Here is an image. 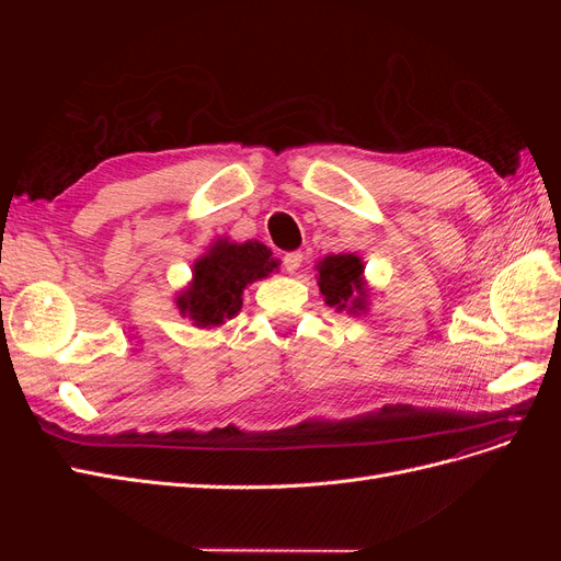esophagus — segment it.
<instances>
[{"instance_id":"obj_1","label":"esophagus","mask_w":561,"mask_h":561,"mask_svg":"<svg viewBox=\"0 0 561 561\" xmlns=\"http://www.w3.org/2000/svg\"><path fill=\"white\" fill-rule=\"evenodd\" d=\"M301 260H304L301 252H287L283 257V268L287 271V274H297V268L301 266Z\"/></svg>"}]
</instances>
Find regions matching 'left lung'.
Segmentation results:
<instances>
[{
    "label": "left lung",
    "instance_id": "obj_1",
    "mask_svg": "<svg viewBox=\"0 0 561 561\" xmlns=\"http://www.w3.org/2000/svg\"><path fill=\"white\" fill-rule=\"evenodd\" d=\"M316 268L320 295L325 297L328 307L348 313L367 309V283L363 278L365 264L358 254H328Z\"/></svg>",
    "mask_w": 561,
    "mask_h": 561
}]
</instances>
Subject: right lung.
<instances>
[{"label":"right lung","mask_w":561,"mask_h":561,"mask_svg":"<svg viewBox=\"0 0 561 561\" xmlns=\"http://www.w3.org/2000/svg\"><path fill=\"white\" fill-rule=\"evenodd\" d=\"M278 268V260L260 241L231 243L219 239L194 262V278L178 295V309L196 328H217L243 307V290Z\"/></svg>","instance_id":"obj_1"}]
</instances>
